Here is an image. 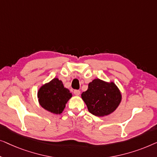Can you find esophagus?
<instances>
[{"instance_id": "34e87169", "label": "esophagus", "mask_w": 157, "mask_h": 157, "mask_svg": "<svg viewBox=\"0 0 157 157\" xmlns=\"http://www.w3.org/2000/svg\"><path fill=\"white\" fill-rule=\"evenodd\" d=\"M74 94H75V95L78 96V95H79V94H80V91H79V90H74Z\"/></svg>"}]
</instances>
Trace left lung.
Masks as SVG:
<instances>
[{
	"label": "left lung",
	"instance_id": "obj_1",
	"mask_svg": "<svg viewBox=\"0 0 157 157\" xmlns=\"http://www.w3.org/2000/svg\"><path fill=\"white\" fill-rule=\"evenodd\" d=\"M90 113L104 117L112 113L122 100V94L113 82H107L94 79L88 85L87 91L81 94Z\"/></svg>",
	"mask_w": 157,
	"mask_h": 157
}]
</instances>
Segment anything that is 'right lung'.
Returning <instances> with one entry per match:
<instances>
[{
    "instance_id": "right-lung-1",
    "label": "right lung",
    "mask_w": 157,
    "mask_h": 157,
    "mask_svg": "<svg viewBox=\"0 0 157 157\" xmlns=\"http://www.w3.org/2000/svg\"><path fill=\"white\" fill-rule=\"evenodd\" d=\"M70 90L64 87L61 80L54 78L45 84L37 92L40 105L44 109L53 114H61L66 103L72 98Z\"/></svg>"
}]
</instances>
